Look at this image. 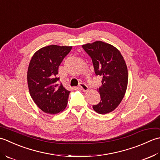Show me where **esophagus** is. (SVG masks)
Masks as SVG:
<instances>
[{
	"label": "esophagus",
	"instance_id": "obj_1",
	"mask_svg": "<svg viewBox=\"0 0 160 160\" xmlns=\"http://www.w3.org/2000/svg\"><path fill=\"white\" fill-rule=\"evenodd\" d=\"M79 86L81 88V90H82L83 91H84V92H86V91L88 90V87L86 84L83 83H79Z\"/></svg>",
	"mask_w": 160,
	"mask_h": 160
}]
</instances>
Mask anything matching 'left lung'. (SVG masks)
Here are the masks:
<instances>
[{"instance_id":"obj_1","label":"left lung","mask_w":160,"mask_h":160,"mask_svg":"<svg viewBox=\"0 0 160 160\" xmlns=\"http://www.w3.org/2000/svg\"><path fill=\"white\" fill-rule=\"evenodd\" d=\"M86 53L92 58L94 72L102 78V86L97 90L100 102L92 106L99 114L105 115L119 105L128 86V70L123 57L112 45L102 41L83 45Z\"/></svg>"}]
</instances>
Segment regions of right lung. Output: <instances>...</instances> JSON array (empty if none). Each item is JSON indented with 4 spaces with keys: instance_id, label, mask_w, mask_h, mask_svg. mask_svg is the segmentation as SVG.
<instances>
[{
    "instance_id": "obj_1",
    "label": "right lung",
    "mask_w": 160,
    "mask_h": 160,
    "mask_svg": "<svg viewBox=\"0 0 160 160\" xmlns=\"http://www.w3.org/2000/svg\"><path fill=\"white\" fill-rule=\"evenodd\" d=\"M71 46L51 45L36 52L29 64L28 84L31 97L41 110L58 113L66 108L70 91L58 84V66Z\"/></svg>"
}]
</instances>
